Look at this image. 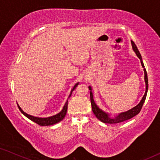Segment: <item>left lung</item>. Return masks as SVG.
Wrapping results in <instances>:
<instances>
[{"label":"left lung","mask_w":160,"mask_h":160,"mask_svg":"<svg viewBox=\"0 0 160 160\" xmlns=\"http://www.w3.org/2000/svg\"><path fill=\"white\" fill-rule=\"evenodd\" d=\"M131 43H132V49L134 50V52L136 54V55L138 56V58L140 59L141 60L142 67L143 68V71H144V80H145V83H146V92L145 94H144L143 97L142 98V99L141 100V102H139L138 104L136 106H135L134 108H131L130 110H129L126 112H123L121 113H119V114L116 116L115 117H111L110 115L108 113H107L106 112H104L103 111H102L99 107H98L97 105L95 104V101H94L93 99V95L92 92V87L90 86H89V89L90 90V100H91V105H92V111L94 113V114L95 115V117L98 118L100 121H101L103 123H106V124H117V123H120V122H124L126 120H128L132 118L135 116H136L138 113H139L140 111H141L142 106L145 102L146 98V95H147V92H148V76H147V73H146V68L144 67L143 62L142 61V58L141 54L138 49V48L136 47V45L135 44V43L133 42L132 41H131Z\"/></svg>","instance_id":"1"}]
</instances>
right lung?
<instances>
[{
  "mask_svg": "<svg viewBox=\"0 0 160 160\" xmlns=\"http://www.w3.org/2000/svg\"><path fill=\"white\" fill-rule=\"evenodd\" d=\"M78 84H79V83L78 82V83H76L75 85H74L73 88L71 89V93H70V95H69L68 98L71 97L72 92H73V91L76 89V87L78 86ZM68 100H67L66 102H65V106H63V108L62 109V111H61L60 113H58V114H56V115L52 116V117H47V118L36 117H33V116L28 114L27 113H25V111H23L22 110V108H20V107H19L18 104H17V106H18V108L19 109V111H21V113H22V114L25 115L26 117H28V119L31 120V121L36 122V124H39L40 126H49V125H52V124L58 123V122L62 121V120L64 119L65 115H66L67 110H68Z\"/></svg>",
  "mask_w": 160,
  "mask_h": 160,
  "instance_id": "obj_1",
  "label": "right lung"
}]
</instances>
